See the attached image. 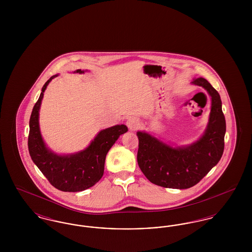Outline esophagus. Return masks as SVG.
I'll list each match as a JSON object with an SVG mask.
<instances>
[{
	"instance_id": "obj_1",
	"label": "esophagus",
	"mask_w": 252,
	"mask_h": 252,
	"mask_svg": "<svg viewBox=\"0 0 252 252\" xmlns=\"http://www.w3.org/2000/svg\"><path fill=\"white\" fill-rule=\"evenodd\" d=\"M126 125H127L129 130L134 131V130H136V129L140 126V122H139V120H138L137 118H133V117H132V118H129V119L127 120Z\"/></svg>"
}]
</instances>
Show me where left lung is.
Listing matches in <instances>:
<instances>
[{
	"instance_id": "8db88e82",
	"label": "left lung",
	"mask_w": 252,
	"mask_h": 252,
	"mask_svg": "<svg viewBox=\"0 0 252 252\" xmlns=\"http://www.w3.org/2000/svg\"><path fill=\"white\" fill-rule=\"evenodd\" d=\"M192 83L204 88L212 99L209 123L199 140L173 147L146 132H137L139 167L150 182L164 188L194 186L216 166L224 152L226 120L220 95L205 78L193 79Z\"/></svg>"
}]
</instances>
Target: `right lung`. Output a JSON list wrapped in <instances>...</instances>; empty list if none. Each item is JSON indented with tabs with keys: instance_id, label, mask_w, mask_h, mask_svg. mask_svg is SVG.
I'll use <instances>...</instances> for the list:
<instances>
[{
	"instance_id": "1",
	"label": "right lung",
	"mask_w": 252,
	"mask_h": 252,
	"mask_svg": "<svg viewBox=\"0 0 252 252\" xmlns=\"http://www.w3.org/2000/svg\"><path fill=\"white\" fill-rule=\"evenodd\" d=\"M74 72L84 73V71L76 70ZM58 75H53L43 85L33 108L29 121L28 149L34 163L55 188L63 192H80L101 180L108 150L120 135L127 131V127L125 125H117L103 129L87 148L74 154L58 155L51 151L41 137L38 115L43 94L51 80Z\"/></svg>"
}]
</instances>
